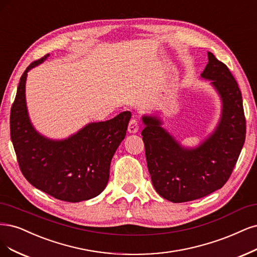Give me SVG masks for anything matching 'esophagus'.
Masks as SVG:
<instances>
[{
	"label": "esophagus",
	"mask_w": 257,
	"mask_h": 257,
	"mask_svg": "<svg viewBox=\"0 0 257 257\" xmlns=\"http://www.w3.org/2000/svg\"><path fill=\"white\" fill-rule=\"evenodd\" d=\"M127 131H128L130 134H136V133L139 131L138 121H137L135 118L131 119V121H130V123H128Z\"/></svg>",
	"instance_id": "1"
}]
</instances>
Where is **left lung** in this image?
<instances>
[{
	"label": "left lung",
	"mask_w": 257,
	"mask_h": 257,
	"mask_svg": "<svg viewBox=\"0 0 257 257\" xmlns=\"http://www.w3.org/2000/svg\"><path fill=\"white\" fill-rule=\"evenodd\" d=\"M208 63L201 77L220 96L222 108L214 132L196 148L183 147L163 121L144 114L141 132L148 169L159 196L173 203L208 196L226 183L239 157L245 139L242 96L228 68L208 52Z\"/></svg>",
	"instance_id": "8db88e82"
}]
</instances>
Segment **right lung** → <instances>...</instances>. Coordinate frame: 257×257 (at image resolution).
I'll return each mask as SVG.
<instances>
[{"instance_id": "add662e5", "label": "right lung", "mask_w": 257, "mask_h": 257, "mask_svg": "<svg viewBox=\"0 0 257 257\" xmlns=\"http://www.w3.org/2000/svg\"><path fill=\"white\" fill-rule=\"evenodd\" d=\"M50 55L32 63L22 74L11 111V138L24 178L34 187L66 202L90 200L105 189L111 158L126 135L131 111L88 123L65 139L41 135L32 124L25 99L28 72Z\"/></svg>"}]
</instances>
